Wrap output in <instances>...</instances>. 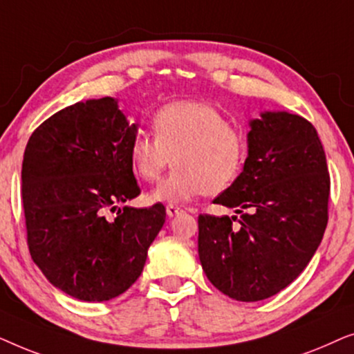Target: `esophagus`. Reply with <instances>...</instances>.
Segmentation results:
<instances>
[{"label":"esophagus","mask_w":354,"mask_h":354,"mask_svg":"<svg viewBox=\"0 0 354 354\" xmlns=\"http://www.w3.org/2000/svg\"><path fill=\"white\" fill-rule=\"evenodd\" d=\"M166 212H167L169 217H174V216H177L178 212H182V207H178L176 205H167L166 206Z\"/></svg>","instance_id":"34e87169"}]
</instances>
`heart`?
Returning <instances> with one entry per match:
<instances>
[{"instance_id":"obj_1","label":"heart","mask_w":354,"mask_h":354,"mask_svg":"<svg viewBox=\"0 0 354 354\" xmlns=\"http://www.w3.org/2000/svg\"><path fill=\"white\" fill-rule=\"evenodd\" d=\"M154 137L138 132L129 145L133 172L156 182L174 162L176 169L149 193L154 203H185L201 193H221L234 185L246 159V137L224 114L203 101H174L153 115Z\"/></svg>"}]
</instances>
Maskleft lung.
Instances as JSON below:
<instances>
[{"instance_id": "left-lung-1", "label": "left lung", "mask_w": 354, "mask_h": 354, "mask_svg": "<svg viewBox=\"0 0 354 354\" xmlns=\"http://www.w3.org/2000/svg\"><path fill=\"white\" fill-rule=\"evenodd\" d=\"M248 156L216 205L239 216L198 217L206 277L236 301H259L288 287L321 245L330 178L311 122L287 111L250 120Z\"/></svg>"}]
</instances>
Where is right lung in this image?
Listing matches in <instances>:
<instances>
[{
	"instance_id": "1",
	"label": "right lung",
	"mask_w": 354,
	"mask_h": 354,
	"mask_svg": "<svg viewBox=\"0 0 354 354\" xmlns=\"http://www.w3.org/2000/svg\"><path fill=\"white\" fill-rule=\"evenodd\" d=\"M138 132L115 98L67 106L28 140L22 203L30 256L48 282L82 301H108L132 287L166 222L140 195L129 145ZM118 211L114 220L109 212Z\"/></svg>"
}]
</instances>
